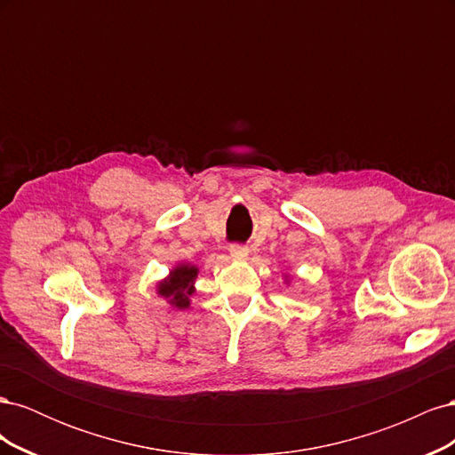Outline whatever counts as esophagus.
I'll return each mask as SVG.
<instances>
[{"label": "esophagus", "mask_w": 455, "mask_h": 455, "mask_svg": "<svg viewBox=\"0 0 455 455\" xmlns=\"http://www.w3.org/2000/svg\"><path fill=\"white\" fill-rule=\"evenodd\" d=\"M229 254H231V258H235V259H244L246 256H249V249H246V246H243V244H231Z\"/></svg>", "instance_id": "1"}]
</instances>
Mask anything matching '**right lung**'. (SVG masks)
Segmentation results:
<instances>
[{"label": "right lung", "instance_id": "1", "mask_svg": "<svg viewBox=\"0 0 455 455\" xmlns=\"http://www.w3.org/2000/svg\"><path fill=\"white\" fill-rule=\"evenodd\" d=\"M199 269L191 264H178L171 269L169 277L157 283V294L164 298L174 309H188L189 298L196 292V279Z\"/></svg>", "mask_w": 455, "mask_h": 455}]
</instances>
